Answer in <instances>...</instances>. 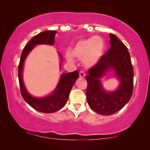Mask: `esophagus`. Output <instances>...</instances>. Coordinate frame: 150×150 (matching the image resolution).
<instances>
[{
  "label": "esophagus",
  "mask_w": 150,
  "mask_h": 150,
  "mask_svg": "<svg viewBox=\"0 0 150 150\" xmlns=\"http://www.w3.org/2000/svg\"><path fill=\"white\" fill-rule=\"evenodd\" d=\"M79 76L81 78H84L85 76V74L83 71H81L79 73Z\"/></svg>",
  "instance_id": "1"
}]
</instances>
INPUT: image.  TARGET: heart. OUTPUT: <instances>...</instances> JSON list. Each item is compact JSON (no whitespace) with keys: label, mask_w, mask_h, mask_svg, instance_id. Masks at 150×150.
Here are the masks:
<instances>
[{"label":"heart","mask_w":150,"mask_h":150,"mask_svg":"<svg viewBox=\"0 0 150 150\" xmlns=\"http://www.w3.org/2000/svg\"><path fill=\"white\" fill-rule=\"evenodd\" d=\"M106 45L104 40L100 36L80 40L74 44L71 53L66 54V59L69 63L74 62L72 56L83 59V65L86 67H92L99 62L104 55Z\"/></svg>","instance_id":"1"}]
</instances>
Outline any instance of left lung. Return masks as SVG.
<instances>
[{"label":"left lung","instance_id":"obj_1","mask_svg":"<svg viewBox=\"0 0 150 150\" xmlns=\"http://www.w3.org/2000/svg\"><path fill=\"white\" fill-rule=\"evenodd\" d=\"M110 48L99 62L88 71L87 100L90 108L98 114L110 115L124 107L133 91L134 72L128 48L115 35L110 34ZM112 71L119 85L115 90L104 89L101 81Z\"/></svg>","mask_w":150,"mask_h":150}]
</instances>
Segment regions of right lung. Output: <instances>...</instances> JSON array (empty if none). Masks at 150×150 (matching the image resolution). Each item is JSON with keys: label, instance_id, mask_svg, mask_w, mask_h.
Here are the masks:
<instances>
[{"label": "right lung", "instance_id": "1", "mask_svg": "<svg viewBox=\"0 0 150 150\" xmlns=\"http://www.w3.org/2000/svg\"><path fill=\"white\" fill-rule=\"evenodd\" d=\"M57 33L55 30H45L39 33L38 35L33 37L24 48L18 66V79L22 98L26 103L29 104L34 109L45 113L54 112L60 110L65 105L68 100L71 88L79 77L77 70L73 72L63 73L61 75L58 84L52 93L42 97H35L32 96L26 89L23 81L24 65L26 57L38 45H54L55 35ZM58 55L60 59L61 69L63 57L59 52Z\"/></svg>", "mask_w": 150, "mask_h": 150}]
</instances>
